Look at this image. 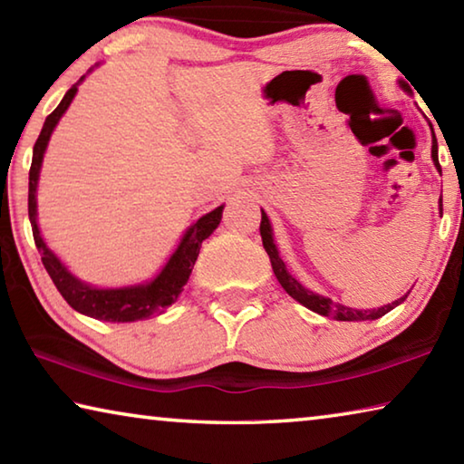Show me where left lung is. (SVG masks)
I'll return each instance as SVG.
<instances>
[{"label": "left lung", "mask_w": 464, "mask_h": 464, "mask_svg": "<svg viewBox=\"0 0 464 464\" xmlns=\"http://www.w3.org/2000/svg\"><path fill=\"white\" fill-rule=\"evenodd\" d=\"M431 160H434L436 168H438V171H440L436 137H434V143H431ZM440 213H442V198H440ZM260 235H262V243H264L266 254L270 256L272 270H274V274H276V278H278V282L282 285V288H285L286 293L295 298V301L304 304V307L311 309V311L319 313V315L335 317L337 321H366V319H379V317H382V315H387V313H389L391 309H395L399 303H403L405 298H407V295H410V293H407L405 296L397 298L395 303L384 304V307H381V309H368V311H358V309L343 307V304H334L332 298L315 295V293H313V290H307L303 285H298L296 278L290 276L288 270H286V266H285V262H282L280 257H278V249H276V246H274V239H272V227H270V221H268V217H266L264 210H262Z\"/></svg>", "instance_id": "left-lung-1"}]
</instances>
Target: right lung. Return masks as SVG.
Segmentation results:
<instances>
[{"mask_svg":"<svg viewBox=\"0 0 464 464\" xmlns=\"http://www.w3.org/2000/svg\"><path fill=\"white\" fill-rule=\"evenodd\" d=\"M83 80V77H82ZM80 80V82H82ZM77 93V85L65 93L61 104L46 116L44 127L38 135L33 151V166H30V182H28V217L30 225H33V235L36 249L41 251L43 266L49 272L51 280L61 293V296L72 304L75 311L83 313V315L100 319V321H112V324H127V321H139L147 319L151 315H161L171 303L176 301L182 293L184 285L190 278V272L194 268L196 257L200 254L202 241L213 233L223 217V207H217L210 210L208 215L200 217L190 229L186 231L184 239L179 241L174 256L169 257L157 278L147 282V285L139 286H127V288H92L90 285H83L77 280L73 274H69L65 266L59 262V257L46 247V243L41 237L36 225V186H38V174H41L43 155L44 149L49 145L51 132L57 127L63 112L72 104L73 96Z\"/></svg>","mask_w":464,"mask_h":464,"instance_id":"add662e5","label":"right lung"}]
</instances>
